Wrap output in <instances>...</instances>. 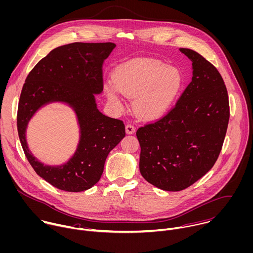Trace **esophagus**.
<instances>
[{
	"mask_svg": "<svg viewBox=\"0 0 253 253\" xmlns=\"http://www.w3.org/2000/svg\"><path fill=\"white\" fill-rule=\"evenodd\" d=\"M125 130H126V133L129 134V135L135 133V131H136L135 127H134L133 125H131V124H127V125L125 126Z\"/></svg>",
	"mask_w": 253,
	"mask_h": 253,
	"instance_id": "1",
	"label": "esophagus"
}]
</instances>
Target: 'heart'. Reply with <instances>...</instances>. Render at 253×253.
Listing matches in <instances>:
<instances>
[{
  "mask_svg": "<svg viewBox=\"0 0 253 253\" xmlns=\"http://www.w3.org/2000/svg\"><path fill=\"white\" fill-rule=\"evenodd\" d=\"M114 82L108 81V99L117 105L122 95L134 98V110L144 120H155L169 109L180 86V73L155 59H136L117 68Z\"/></svg>",
  "mask_w": 253,
  "mask_h": 253,
  "instance_id": "obj_1",
  "label": "heart"
}]
</instances>
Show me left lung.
I'll return each mask as SVG.
<instances>
[{"label":"left lung","mask_w":253,"mask_h":253,"mask_svg":"<svg viewBox=\"0 0 253 253\" xmlns=\"http://www.w3.org/2000/svg\"><path fill=\"white\" fill-rule=\"evenodd\" d=\"M193 77L175 107L160 120L140 127V173L153 186L179 192L205 176L216 162L229 120L224 81L218 70L190 48Z\"/></svg>","instance_id":"1"}]
</instances>
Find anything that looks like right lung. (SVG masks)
I'll list each match as a JSON object with an SVG mask.
<instances>
[{
  "label": "right lung",
  "instance_id": "add662e5",
  "mask_svg": "<svg viewBox=\"0 0 253 253\" xmlns=\"http://www.w3.org/2000/svg\"><path fill=\"white\" fill-rule=\"evenodd\" d=\"M116 46L113 42H73L52 49L29 73L20 96L17 126L25 155L36 173L66 192H83L101 178L110 151L125 137L123 121L103 115L95 94L103 90L102 64ZM61 102L71 107L80 125L74 156L59 166L40 162L29 151L25 132L42 107Z\"/></svg>",
  "mask_w": 253,
  "mask_h": 253
}]
</instances>
